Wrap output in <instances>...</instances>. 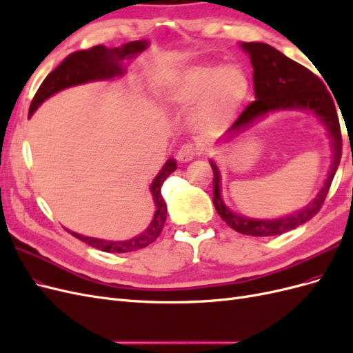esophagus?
Masks as SVG:
<instances>
[{
	"label": "esophagus",
	"mask_w": 353,
	"mask_h": 353,
	"mask_svg": "<svg viewBox=\"0 0 353 353\" xmlns=\"http://www.w3.org/2000/svg\"><path fill=\"white\" fill-rule=\"evenodd\" d=\"M199 154H200V148L194 144L187 143L184 145H181V148L176 153V159H178V162H181V163H188Z\"/></svg>",
	"instance_id": "34e87169"
}]
</instances>
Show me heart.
<instances>
[{
    "instance_id": "obj_1",
    "label": "heart",
    "mask_w": 353,
    "mask_h": 353,
    "mask_svg": "<svg viewBox=\"0 0 353 353\" xmlns=\"http://www.w3.org/2000/svg\"><path fill=\"white\" fill-rule=\"evenodd\" d=\"M248 90V78L234 65L185 66L154 81L157 97L169 105H188L197 101L194 117L199 122L231 119Z\"/></svg>"
}]
</instances>
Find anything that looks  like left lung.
<instances>
[{
    "instance_id": "8db88e82",
    "label": "left lung",
    "mask_w": 353,
    "mask_h": 353,
    "mask_svg": "<svg viewBox=\"0 0 353 353\" xmlns=\"http://www.w3.org/2000/svg\"><path fill=\"white\" fill-rule=\"evenodd\" d=\"M240 47L248 52L252 61L256 100L250 103L239 116V119L232 123L227 131L225 141L237 137L272 112L307 110L315 114L318 121L327 128L330 145L333 150V160H331L327 179L316 197L301 210L293 212L292 215L275 219H254L237 215L230 210L221 196L219 169L215 162L210 160L213 170V205L222 221H225L228 227L244 236H280L314 218L323 208L341 159L339 116L331 94L327 91L323 81L311 70L263 42H241Z\"/></svg>"
}]
</instances>
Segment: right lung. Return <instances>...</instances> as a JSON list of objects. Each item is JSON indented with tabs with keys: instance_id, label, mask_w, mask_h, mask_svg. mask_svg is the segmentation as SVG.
<instances>
[{
	"instance_id": "1",
	"label": "right lung",
	"mask_w": 353,
	"mask_h": 353,
	"mask_svg": "<svg viewBox=\"0 0 353 353\" xmlns=\"http://www.w3.org/2000/svg\"><path fill=\"white\" fill-rule=\"evenodd\" d=\"M148 47V42L141 41H131L126 42L122 47L108 48L104 46H95L90 50H82L72 52L63 60L60 65L52 70L48 77L41 83L38 88L34 100L30 103L29 116L34 114V112L39 108L51 95L56 92L66 90L70 87H77V85L88 83L94 81H108L116 77H122L125 73L123 61L131 60L137 57L140 52H143ZM176 169L175 159H168V162L160 169V172L153 179L150 185V191L153 196V201L156 206L154 216L141 234L123 241H113V240H103V239H94L82 236V234L69 231L73 237L87 243L92 248L108 252V253H126V252H135L147 248L152 244L163 230L165 221H166V203L162 197V185L165 179Z\"/></svg>"
}]
</instances>
